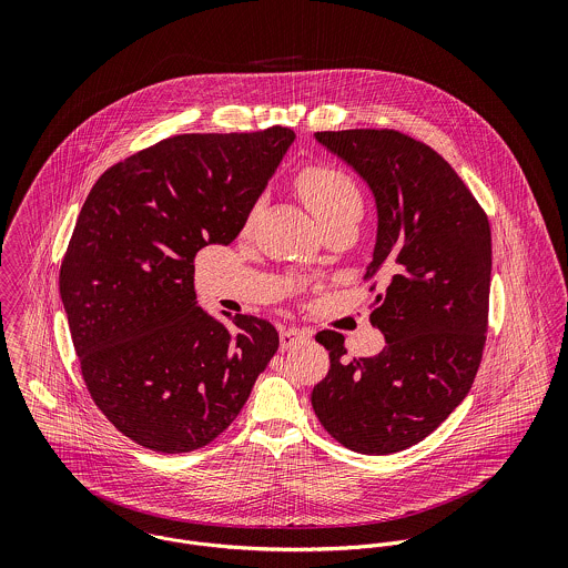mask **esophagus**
<instances>
[{
  "instance_id": "obj_1",
  "label": "esophagus",
  "mask_w": 568,
  "mask_h": 568,
  "mask_svg": "<svg viewBox=\"0 0 568 568\" xmlns=\"http://www.w3.org/2000/svg\"><path fill=\"white\" fill-rule=\"evenodd\" d=\"M306 338H311V329H306V327H295V325H291V327H284V329L280 332V345H282V349H288V347H293V345H297L300 341H306Z\"/></svg>"
}]
</instances>
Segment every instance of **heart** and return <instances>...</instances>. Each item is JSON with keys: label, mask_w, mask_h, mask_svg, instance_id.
<instances>
[{"label": "heart", "mask_w": 568, "mask_h": 568, "mask_svg": "<svg viewBox=\"0 0 568 568\" xmlns=\"http://www.w3.org/2000/svg\"><path fill=\"white\" fill-rule=\"evenodd\" d=\"M297 190L325 227L345 219L361 216L363 199L354 179L329 165H315L297 176Z\"/></svg>", "instance_id": "obj_1"}]
</instances>
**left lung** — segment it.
Here are the masks:
<instances>
[{
  "instance_id": "left-lung-1",
  "label": "left lung",
  "mask_w": 568,
  "mask_h": 568,
  "mask_svg": "<svg viewBox=\"0 0 568 568\" xmlns=\"http://www.w3.org/2000/svg\"><path fill=\"white\" fill-rule=\"evenodd\" d=\"M315 138L374 194L378 232L365 277L385 282L369 322L387 345L347 363L343 336L320 332L329 369L311 400L338 444L389 455L430 435L475 383L486 345L489 223L450 163L400 131Z\"/></svg>"
}]
</instances>
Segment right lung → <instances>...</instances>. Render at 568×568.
<instances>
[{
    "instance_id": "add662e5",
    "label": "right lung",
    "mask_w": 568,
    "mask_h": 568,
    "mask_svg": "<svg viewBox=\"0 0 568 568\" xmlns=\"http://www.w3.org/2000/svg\"><path fill=\"white\" fill-rule=\"evenodd\" d=\"M295 133H185L111 165L91 187L61 264L82 378L135 444L190 453L241 413L277 352L275 327L232 329L196 306L194 255L230 244Z\"/></svg>"
}]
</instances>
